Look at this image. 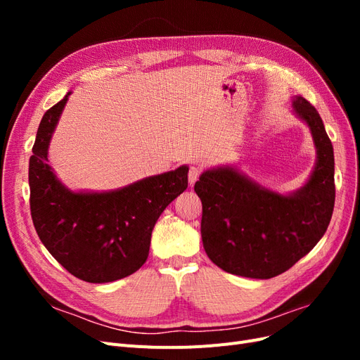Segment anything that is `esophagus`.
<instances>
[{
    "mask_svg": "<svg viewBox=\"0 0 360 360\" xmlns=\"http://www.w3.org/2000/svg\"><path fill=\"white\" fill-rule=\"evenodd\" d=\"M200 174H201V169H200L198 167H191V169H189V176H188V179H189V184H191V186H193L195 181L198 180Z\"/></svg>",
    "mask_w": 360,
    "mask_h": 360,
    "instance_id": "obj_1",
    "label": "esophagus"
}]
</instances>
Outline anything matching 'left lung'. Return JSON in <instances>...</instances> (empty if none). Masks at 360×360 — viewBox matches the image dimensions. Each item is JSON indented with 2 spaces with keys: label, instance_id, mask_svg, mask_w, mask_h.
I'll return each mask as SVG.
<instances>
[{
  "label": "left lung",
  "instance_id": "obj_1",
  "mask_svg": "<svg viewBox=\"0 0 360 360\" xmlns=\"http://www.w3.org/2000/svg\"><path fill=\"white\" fill-rule=\"evenodd\" d=\"M291 112L309 127L315 165L299 189L281 193L236 165L205 169L195 183L202 202L205 254L228 274L270 279L284 274L320 242L335 205L333 147L319 111L292 96Z\"/></svg>",
  "mask_w": 360,
  "mask_h": 360
}]
</instances>
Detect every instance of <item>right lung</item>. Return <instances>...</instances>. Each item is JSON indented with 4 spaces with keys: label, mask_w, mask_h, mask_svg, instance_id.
I'll return each mask as SVG.
<instances>
[{
    "label": "right lung",
    "mask_w": 360,
    "mask_h": 360,
    "mask_svg": "<svg viewBox=\"0 0 360 360\" xmlns=\"http://www.w3.org/2000/svg\"><path fill=\"white\" fill-rule=\"evenodd\" d=\"M69 91L43 115L30 158L31 217L49 254L76 278L105 284L132 275L148 257L162 212L188 188V165L112 191H72L48 150Z\"/></svg>",
    "instance_id": "1"
}]
</instances>
